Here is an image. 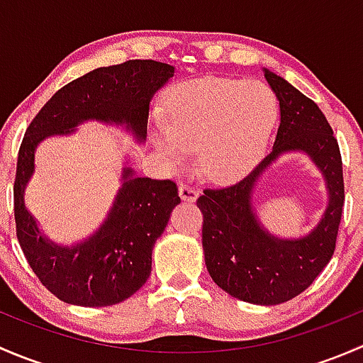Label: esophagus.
<instances>
[{
  "label": "esophagus",
  "mask_w": 363,
  "mask_h": 363,
  "mask_svg": "<svg viewBox=\"0 0 363 363\" xmlns=\"http://www.w3.org/2000/svg\"><path fill=\"white\" fill-rule=\"evenodd\" d=\"M199 195L200 191L196 188H193V186H188V184L179 186V196H181L184 202H196Z\"/></svg>",
  "instance_id": "obj_1"
}]
</instances>
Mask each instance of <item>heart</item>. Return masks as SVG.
<instances>
[{
    "mask_svg": "<svg viewBox=\"0 0 363 363\" xmlns=\"http://www.w3.org/2000/svg\"><path fill=\"white\" fill-rule=\"evenodd\" d=\"M279 116L276 93L262 82L205 79L172 91L167 124L155 144L168 167H182L199 149L203 174L230 181L247 174L265 152Z\"/></svg>",
    "mask_w": 363,
    "mask_h": 363,
    "instance_id": "obj_1",
    "label": "heart"
}]
</instances>
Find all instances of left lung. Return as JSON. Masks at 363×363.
Returning <instances> with one entry per match:
<instances>
[{
    "mask_svg": "<svg viewBox=\"0 0 363 363\" xmlns=\"http://www.w3.org/2000/svg\"><path fill=\"white\" fill-rule=\"evenodd\" d=\"M279 101L281 123L272 151L239 182L203 189L202 244L212 281L235 298L276 306L302 294L335 251L344 205L342 160L325 113L276 73L263 69ZM306 152L328 182L329 205L320 223L298 240H279L261 226L250 196L259 175L284 152Z\"/></svg>",
    "mask_w": 363,
    "mask_h": 363,
    "instance_id": "obj_1",
    "label": "left lung"
}]
</instances>
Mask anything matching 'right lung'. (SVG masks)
Returning <instances> with one entry per match:
<instances>
[{
	"label": "right lung",
	"instance_id": "add662e5",
	"mask_svg": "<svg viewBox=\"0 0 363 363\" xmlns=\"http://www.w3.org/2000/svg\"><path fill=\"white\" fill-rule=\"evenodd\" d=\"M174 72L152 60L96 68L61 87L26 130L13 182L17 239L40 283L63 302L105 307L140 290L151 276L152 246L181 199L174 181L135 177L130 167L123 168V186L98 232L72 247L57 246L40 232L24 203L36 145L50 135L72 133L84 121L124 124L144 142L149 104Z\"/></svg>",
	"mask_w": 363,
	"mask_h": 363
}]
</instances>
